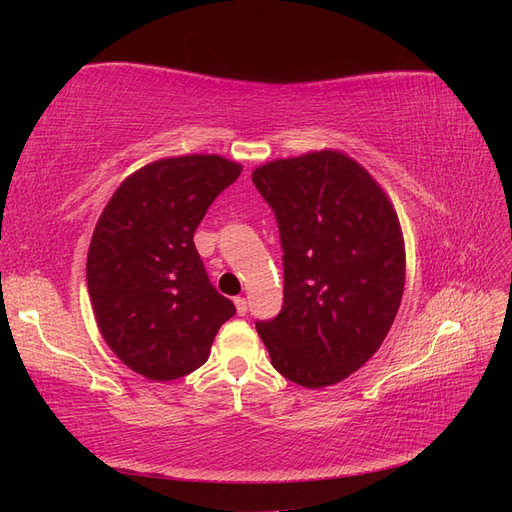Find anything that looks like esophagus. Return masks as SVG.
Masks as SVG:
<instances>
[{
  "instance_id": "obj_1",
  "label": "esophagus",
  "mask_w": 512,
  "mask_h": 512,
  "mask_svg": "<svg viewBox=\"0 0 512 512\" xmlns=\"http://www.w3.org/2000/svg\"><path fill=\"white\" fill-rule=\"evenodd\" d=\"M235 307H237V314L239 316H245L247 314V301L243 297H237L235 299Z\"/></svg>"
}]
</instances>
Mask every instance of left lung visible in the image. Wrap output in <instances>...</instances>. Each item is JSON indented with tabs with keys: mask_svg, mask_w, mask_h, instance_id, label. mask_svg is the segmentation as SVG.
<instances>
[{
	"mask_svg": "<svg viewBox=\"0 0 512 512\" xmlns=\"http://www.w3.org/2000/svg\"><path fill=\"white\" fill-rule=\"evenodd\" d=\"M284 250V305L258 320L273 367L305 389L348 378L376 354L406 280L404 235L389 196L342 151L258 166Z\"/></svg>",
	"mask_w": 512,
	"mask_h": 512,
	"instance_id": "obj_1",
	"label": "left lung"
}]
</instances>
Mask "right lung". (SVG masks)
<instances>
[{"label":"right lung","instance_id":"add662e5","mask_svg":"<svg viewBox=\"0 0 512 512\" xmlns=\"http://www.w3.org/2000/svg\"><path fill=\"white\" fill-rule=\"evenodd\" d=\"M241 170L203 153L151 162L100 215L87 252L91 307L108 348L147 380L192 374L237 312L211 286L194 230Z\"/></svg>","mask_w":512,"mask_h":512}]
</instances>
